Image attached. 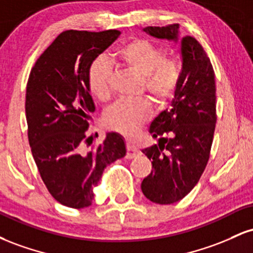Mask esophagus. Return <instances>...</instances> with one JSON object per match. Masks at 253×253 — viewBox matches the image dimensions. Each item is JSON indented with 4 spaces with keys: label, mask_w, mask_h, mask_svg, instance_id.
Wrapping results in <instances>:
<instances>
[{
    "label": "esophagus",
    "mask_w": 253,
    "mask_h": 253,
    "mask_svg": "<svg viewBox=\"0 0 253 253\" xmlns=\"http://www.w3.org/2000/svg\"><path fill=\"white\" fill-rule=\"evenodd\" d=\"M126 150H127V153H126V158L127 159L134 158V157L139 156V153H140V151H139L138 147H136L135 145H133L130 143L126 144Z\"/></svg>",
    "instance_id": "esophagus-1"
}]
</instances>
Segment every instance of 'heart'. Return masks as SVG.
<instances>
[{
    "label": "heart",
    "instance_id": "1",
    "mask_svg": "<svg viewBox=\"0 0 253 253\" xmlns=\"http://www.w3.org/2000/svg\"><path fill=\"white\" fill-rule=\"evenodd\" d=\"M119 65L141 76V91L150 95L157 103L163 104L175 95L182 75L178 58L165 57L159 46L146 40H132L119 47L114 53ZM88 86L97 100L106 102L110 94V70L107 63L98 58L90 65ZM151 114L150 104L145 100L124 101L110 107L104 114V124L110 129L126 136L134 135Z\"/></svg>",
    "mask_w": 253,
    "mask_h": 253
}]
</instances>
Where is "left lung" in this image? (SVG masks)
I'll list each match as a JSON object with an SVG mask.
<instances>
[{
	"label": "left lung",
	"mask_w": 253,
	"mask_h": 253,
	"mask_svg": "<svg viewBox=\"0 0 253 253\" xmlns=\"http://www.w3.org/2000/svg\"><path fill=\"white\" fill-rule=\"evenodd\" d=\"M177 24L146 27L158 39L178 42ZM182 75L170 107L151 123L149 132L158 144L143 153L152 161V171L141 182L150 201L171 205L190 193L206 169L216 124L215 75L195 38L181 39Z\"/></svg>",
	"instance_id": "left-lung-1"
}]
</instances>
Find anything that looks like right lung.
I'll return each instance as SVG.
<instances>
[{
	"label": "right lung",
	"mask_w": 253,
	"mask_h": 253,
	"mask_svg": "<svg viewBox=\"0 0 253 253\" xmlns=\"http://www.w3.org/2000/svg\"><path fill=\"white\" fill-rule=\"evenodd\" d=\"M119 36L117 30L63 32L28 78L25 108L32 155L47 190L66 207H89L104 168L126 155L124 138L115 132L85 149L92 143L85 132L95 112L89 68Z\"/></svg>",
	"instance_id": "1"
}]
</instances>
